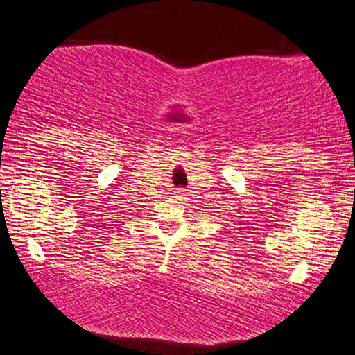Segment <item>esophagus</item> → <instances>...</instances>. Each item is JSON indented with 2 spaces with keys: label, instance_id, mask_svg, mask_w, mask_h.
<instances>
[{
  "label": "esophagus",
  "instance_id": "obj_1",
  "mask_svg": "<svg viewBox=\"0 0 355 355\" xmlns=\"http://www.w3.org/2000/svg\"><path fill=\"white\" fill-rule=\"evenodd\" d=\"M176 195L179 198H185V190L184 189H176Z\"/></svg>",
  "mask_w": 355,
  "mask_h": 355
}]
</instances>
